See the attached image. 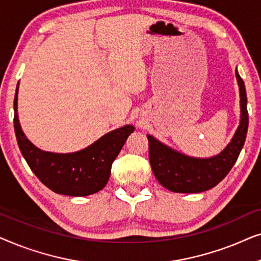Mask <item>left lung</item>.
Listing matches in <instances>:
<instances>
[{"mask_svg":"<svg viewBox=\"0 0 261 261\" xmlns=\"http://www.w3.org/2000/svg\"><path fill=\"white\" fill-rule=\"evenodd\" d=\"M235 76L240 91V123L229 144L219 154L210 158L190 156L147 134L152 171L156 180L167 190L179 194L206 191L216 187L237 163L247 135L248 113L245 83L238 70Z\"/></svg>","mask_w":261,"mask_h":261,"instance_id":"left-lung-1","label":"left lung"}]
</instances>
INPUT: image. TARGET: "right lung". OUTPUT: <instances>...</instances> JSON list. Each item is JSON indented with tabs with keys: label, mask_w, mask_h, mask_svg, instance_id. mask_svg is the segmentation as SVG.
Returning <instances> with one entry per match:
<instances>
[{
	"label": "right lung",
	"mask_w": 261,
	"mask_h": 261,
	"mask_svg": "<svg viewBox=\"0 0 261 261\" xmlns=\"http://www.w3.org/2000/svg\"><path fill=\"white\" fill-rule=\"evenodd\" d=\"M17 83L14 98V129L17 145L28 166L42 184L56 194L82 197L102 190L108 183L112 164L135 128H116L88 147L72 153L42 151L28 140L17 115Z\"/></svg>",
	"instance_id": "add662e5"
}]
</instances>
